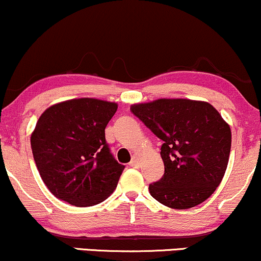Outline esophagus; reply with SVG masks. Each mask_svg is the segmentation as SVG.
I'll list each match as a JSON object with an SVG mask.
<instances>
[{"mask_svg":"<svg viewBox=\"0 0 261 261\" xmlns=\"http://www.w3.org/2000/svg\"><path fill=\"white\" fill-rule=\"evenodd\" d=\"M139 166V160H138V156L134 155L132 158V161L129 162V167H138Z\"/></svg>","mask_w":261,"mask_h":261,"instance_id":"34e87169","label":"esophagus"}]
</instances>
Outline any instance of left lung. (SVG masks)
Instances as JSON below:
<instances>
[{
	"label": "left lung",
	"mask_w": 261,
	"mask_h": 261,
	"mask_svg": "<svg viewBox=\"0 0 261 261\" xmlns=\"http://www.w3.org/2000/svg\"><path fill=\"white\" fill-rule=\"evenodd\" d=\"M164 144L165 173L149 186L151 197L172 209H191L216 191L231 151V129L203 101L160 99L130 107Z\"/></svg>",
	"instance_id": "left-lung-1"
}]
</instances>
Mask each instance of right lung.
<instances>
[{
	"instance_id": "1",
	"label": "right lung",
	"mask_w": 261,
	"mask_h": 261,
	"mask_svg": "<svg viewBox=\"0 0 261 261\" xmlns=\"http://www.w3.org/2000/svg\"><path fill=\"white\" fill-rule=\"evenodd\" d=\"M115 102L74 99L48 107L30 138L40 176L52 194L74 206H93L112 194L124 166L113 158L105 128Z\"/></svg>"
}]
</instances>
